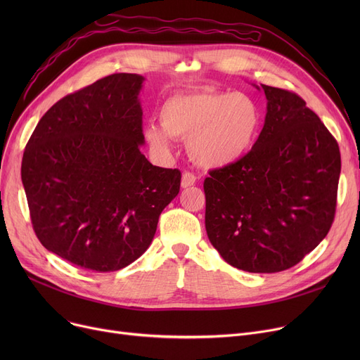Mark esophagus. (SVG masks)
<instances>
[{"label":"esophagus","instance_id":"obj_1","mask_svg":"<svg viewBox=\"0 0 360 360\" xmlns=\"http://www.w3.org/2000/svg\"><path fill=\"white\" fill-rule=\"evenodd\" d=\"M195 181H197V176H195L194 174H191V172H185V174L182 175V179H181V186H182V188L193 186V185L195 184Z\"/></svg>","mask_w":360,"mask_h":360}]
</instances>
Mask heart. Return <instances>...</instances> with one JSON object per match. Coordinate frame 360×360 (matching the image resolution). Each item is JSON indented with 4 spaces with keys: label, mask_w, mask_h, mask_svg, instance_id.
I'll use <instances>...</instances> for the list:
<instances>
[{
    "label": "heart",
    "mask_w": 360,
    "mask_h": 360,
    "mask_svg": "<svg viewBox=\"0 0 360 360\" xmlns=\"http://www.w3.org/2000/svg\"><path fill=\"white\" fill-rule=\"evenodd\" d=\"M160 127L147 124L143 137L153 153L169 156L172 139H186L190 158L201 167L239 162L255 144L262 122L258 103L245 93L190 90L169 96L159 109Z\"/></svg>",
    "instance_id": "heart-1"
}]
</instances>
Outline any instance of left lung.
I'll list each match as a JSON object with an SVG mask.
<instances>
[{"mask_svg": "<svg viewBox=\"0 0 360 360\" xmlns=\"http://www.w3.org/2000/svg\"><path fill=\"white\" fill-rule=\"evenodd\" d=\"M254 86L266 93V121L247 156L205 178V231L231 266L277 273L327 236L342 159L337 141L304 99Z\"/></svg>", "mask_w": 360, "mask_h": 360, "instance_id": "8db88e82", "label": "left lung"}]
</instances>
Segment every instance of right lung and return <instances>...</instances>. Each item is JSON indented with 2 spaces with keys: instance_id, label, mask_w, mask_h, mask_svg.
<instances>
[{
  "instance_id": "add662e5",
  "label": "right lung",
  "mask_w": 360,
  "mask_h": 360,
  "mask_svg": "<svg viewBox=\"0 0 360 360\" xmlns=\"http://www.w3.org/2000/svg\"><path fill=\"white\" fill-rule=\"evenodd\" d=\"M144 77L108 75L56 102L25 148L22 182L34 233L74 266L117 271L140 258L181 185L141 153Z\"/></svg>"
}]
</instances>
